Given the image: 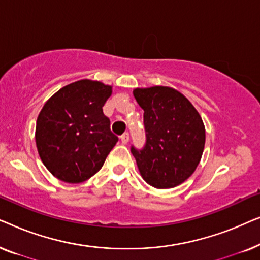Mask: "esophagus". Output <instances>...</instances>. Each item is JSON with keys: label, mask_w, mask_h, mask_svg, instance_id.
<instances>
[{"label": "esophagus", "mask_w": 260, "mask_h": 260, "mask_svg": "<svg viewBox=\"0 0 260 260\" xmlns=\"http://www.w3.org/2000/svg\"><path fill=\"white\" fill-rule=\"evenodd\" d=\"M129 137H130L129 133H124L122 136H120V141H122V143L123 144H126L127 142H129Z\"/></svg>", "instance_id": "obj_1"}]
</instances>
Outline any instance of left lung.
<instances>
[{"label": "left lung", "mask_w": 260, "mask_h": 260, "mask_svg": "<svg viewBox=\"0 0 260 260\" xmlns=\"http://www.w3.org/2000/svg\"><path fill=\"white\" fill-rule=\"evenodd\" d=\"M144 110L145 143L131 145L143 179L155 188H173L186 181L200 162L205 126L191 103L172 87L154 86L134 91Z\"/></svg>", "instance_id": "8db88e82"}]
</instances>
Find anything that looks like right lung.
I'll return each mask as SVG.
<instances>
[{
    "label": "right lung",
    "instance_id": "add662e5",
    "mask_svg": "<svg viewBox=\"0 0 260 260\" xmlns=\"http://www.w3.org/2000/svg\"><path fill=\"white\" fill-rule=\"evenodd\" d=\"M111 92V86L101 81H76L49 98L39 113V155L59 180L79 183L90 179L118 142L103 113Z\"/></svg>",
    "mask_w": 260,
    "mask_h": 260
}]
</instances>
